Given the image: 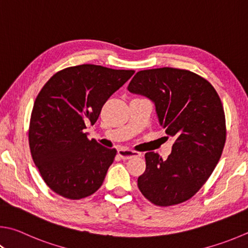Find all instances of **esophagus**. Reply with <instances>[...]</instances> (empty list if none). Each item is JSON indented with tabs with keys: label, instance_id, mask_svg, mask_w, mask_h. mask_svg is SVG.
Returning a JSON list of instances; mask_svg holds the SVG:
<instances>
[{
	"label": "esophagus",
	"instance_id": "1",
	"mask_svg": "<svg viewBox=\"0 0 248 248\" xmlns=\"http://www.w3.org/2000/svg\"><path fill=\"white\" fill-rule=\"evenodd\" d=\"M118 155L123 159H129V158H132V157H136V156H141V153H139L137 151L128 150V148H119Z\"/></svg>",
	"mask_w": 248,
	"mask_h": 248
}]
</instances>
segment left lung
Returning <instances> with one entry per match:
<instances>
[{"label": "left lung", "mask_w": 248, "mask_h": 248, "mask_svg": "<svg viewBox=\"0 0 248 248\" xmlns=\"http://www.w3.org/2000/svg\"><path fill=\"white\" fill-rule=\"evenodd\" d=\"M128 90L155 103L160 125L175 139L167 159L146 153L139 190L160 207L190 200L213 173L226 144V116L217 91L201 76L170 67L138 71Z\"/></svg>", "instance_id": "left-lung-1"}]
</instances>
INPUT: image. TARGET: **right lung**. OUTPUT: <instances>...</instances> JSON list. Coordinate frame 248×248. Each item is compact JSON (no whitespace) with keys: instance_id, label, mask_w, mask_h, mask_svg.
<instances>
[{"instance_id":"1","label":"right lung","mask_w":248,"mask_h":248,"mask_svg":"<svg viewBox=\"0 0 248 248\" xmlns=\"http://www.w3.org/2000/svg\"><path fill=\"white\" fill-rule=\"evenodd\" d=\"M134 70L84 64L57 71L34 101L29 124L32 159L56 194L81 200L95 193L117 154L84 132Z\"/></svg>"}]
</instances>
